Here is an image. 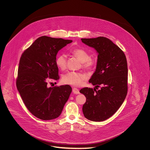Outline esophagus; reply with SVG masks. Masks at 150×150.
Segmentation results:
<instances>
[{
    "label": "esophagus",
    "instance_id": "obj_1",
    "mask_svg": "<svg viewBox=\"0 0 150 150\" xmlns=\"http://www.w3.org/2000/svg\"><path fill=\"white\" fill-rule=\"evenodd\" d=\"M72 92H73V93H74V94H78L80 93L78 89H77V88H73Z\"/></svg>",
    "mask_w": 150,
    "mask_h": 150
}]
</instances>
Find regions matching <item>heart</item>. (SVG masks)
I'll return each instance as SVG.
<instances>
[{
  "instance_id": "heart-1",
  "label": "heart",
  "mask_w": 150,
  "mask_h": 150,
  "mask_svg": "<svg viewBox=\"0 0 150 150\" xmlns=\"http://www.w3.org/2000/svg\"><path fill=\"white\" fill-rule=\"evenodd\" d=\"M71 53L77 57L81 61L82 68L86 70H91L96 66L97 58L96 56H89L86 50L82 48H75L71 50ZM67 58L66 54H60L57 56L56 59V64L61 70H64L66 68ZM86 74L81 72H67L62 76V81L64 84L73 86H81L86 80Z\"/></svg>"
}]
</instances>
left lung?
I'll return each instance as SVG.
<instances>
[{
  "label": "left lung",
  "mask_w": 150,
  "mask_h": 150,
  "mask_svg": "<svg viewBox=\"0 0 150 150\" xmlns=\"http://www.w3.org/2000/svg\"><path fill=\"white\" fill-rule=\"evenodd\" d=\"M81 40L98 53L96 70L89 83L96 88H100L96 91L95 88L86 87L80 91L86 99L83 106V112L89 120L104 121L117 111L127 96V58L124 52L107 38Z\"/></svg>",
  "instance_id": "1"
}]
</instances>
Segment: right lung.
I'll list each match as a JSON object with an SVG mask.
<instances>
[{
    "mask_svg": "<svg viewBox=\"0 0 150 150\" xmlns=\"http://www.w3.org/2000/svg\"><path fill=\"white\" fill-rule=\"evenodd\" d=\"M72 42L43 36L22 54L16 79L17 88L29 111L40 119L48 120L58 117L71 93L69 85L48 87L47 80L59 79L56 55Z\"/></svg>",
    "mask_w": 150,
    "mask_h": 150,
    "instance_id": "add662e5",
    "label": "right lung"
}]
</instances>
